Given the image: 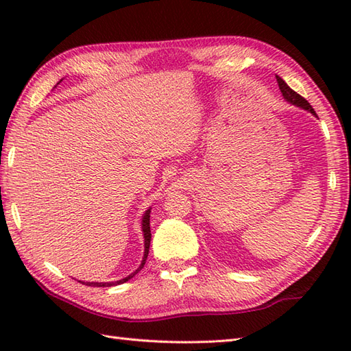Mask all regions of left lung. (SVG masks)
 Here are the masks:
<instances>
[{
  "label": "left lung",
  "mask_w": 351,
  "mask_h": 351,
  "mask_svg": "<svg viewBox=\"0 0 351 351\" xmlns=\"http://www.w3.org/2000/svg\"><path fill=\"white\" fill-rule=\"evenodd\" d=\"M276 80H278V84H279V88H280V93H282V96H283V99H285V101L289 102V104H293V106H295V107H300V108H303V110H308L309 113L317 116L314 108L311 107V104H309L306 99H304L303 96H300L299 93L294 92L293 88H291L280 77L276 75Z\"/></svg>",
  "instance_id": "obj_1"
}]
</instances>
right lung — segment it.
Returning <instances> with one entry per match:
<instances>
[{"mask_svg": "<svg viewBox=\"0 0 351 351\" xmlns=\"http://www.w3.org/2000/svg\"><path fill=\"white\" fill-rule=\"evenodd\" d=\"M149 220H151V208H149V210H146V213L143 214V219H141V230H143V238H145V253H143V259H141V264H140V267L137 268V270L134 271V273H131L130 276H126V278H123L121 280H116V282H86V285H88V287H113V285H121V283L128 282L131 278H134V276H136L141 270V268L145 267L146 258L149 255V244H151V225H149Z\"/></svg>", "mask_w": 351, "mask_h": 351, "instance_id": "1", "label": "right lung"}]
</instances>
